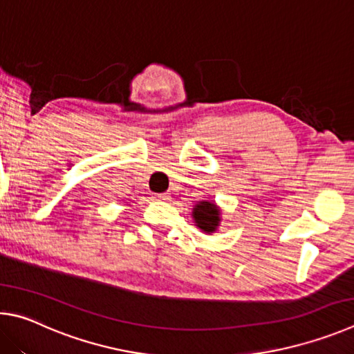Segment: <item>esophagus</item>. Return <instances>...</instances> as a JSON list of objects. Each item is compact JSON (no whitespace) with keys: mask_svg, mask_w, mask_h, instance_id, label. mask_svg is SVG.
Returning <instances> with one entry per match:
<instances>
[{"mask_svg":"<svg viewBox=\"0 0 354 354\" xmlns=\"http://www.w3.org/2000/svg\"><path fill=\"white\" fill-rule=\"evenodd\" d=\"M171 197L167 196L166 193H161V194H155V201H169Z\"/></svg>","mask_w":354,"mask_h":354,"instance_id":"34e87169","label":"esophagus"}]
</instances>
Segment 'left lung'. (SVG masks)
<instances>
[{"instance_id":"left-lung-1","label":"left lung","mask_w":354,"mask_h":354,"mask_svg":"<svg viewBox=\"0 0 354 354\" xmlns=\"http://www.w3.org/2000/svg\"><path fill=\"white\" fill-rule=\"evenodd\" d=\"M193 218L196 225L205 233H214L221 222V209L214 202L202 201L193 208Z\"/></svg>"}]
</instances>
